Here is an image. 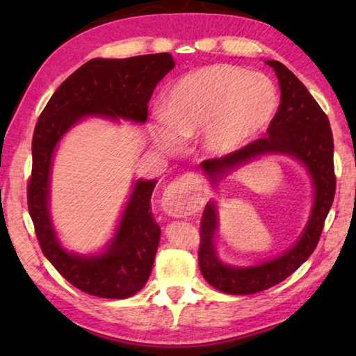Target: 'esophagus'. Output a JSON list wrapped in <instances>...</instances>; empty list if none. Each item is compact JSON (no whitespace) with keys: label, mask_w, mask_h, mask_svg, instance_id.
<instances>
[{"label":"esophagus","mask_w":356,"mask_h":356,"mask_svg":"<svg viewBox=\"0 0 356 356\" xmlns=\"http://www.w3.org/2000/svg\"><path fill=\"white\" fill-rule=\"evenodd\" d=\"M200 190L201 179L197 174H185L176 182L166 186L163 193L161 206L163 210L171 216H188L195 213L200 207Z\"/></svg>","instance_id":"34e87169"}]
</instances>
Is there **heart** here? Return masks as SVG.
<instances>
[{
	"label": "heart",
	"instance_id": "obj_1",
	"mask_svg": "<svg viewBox=\"0 0 356 356\" xmlns=\"http://www.w3.org/2000/svg\"><path fill=\"white\" fill-rule=\"evenodd\" d=\"M278 108L275 84L262 74L218 64L186 75L171 88L159 141L168 149L204 130V147L231 154L257 136Z\"/></svg>",
	"mask_w": 356,
	"mask_h": 356
}]
</instances>
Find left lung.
Returning <instances> with one entry per match:
<instances>
[{
    "label": "left lung",
    "instance_id": "left-lung-1",
    "mask_svg": "<svg viewBox=\"0 0 356 356\" xmlns=\"http://www.w3.org/2000/svg\"><path fill=\"white\" fill-rule=\"evenodd\" d=\"M265 63L273 67L281 88V104L268 125L267 136L259 138L221 159L202 161L201 168L215 180L216 176H221L227 170L262 154L281 152L292 155L308 166L316 186V202L308 227L292 250L273 261L248 268L227 267L216 259L213 248L216 210L213 202L207 204L200 227V270L210 286L231 295L261 292L291 276L316 250L336 191L333 134L327 114L305 84L284 64L278 61Z\"/></svg>",
    "mask_w": 356,
    "mask_h": 356
}]
</instances>
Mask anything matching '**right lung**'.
<instances>
[{
	"mask_svg": "<svg viewBox=\"0 0 356 356\" xmlns=\"http://www.w3.org/2000/svg\"><path fill=\"white\" fill-rule=\"evenodd\" d=\"M174 69L170 53L125 59L95 58L76 69L40 113L33 136L28 210L40 250L72 286L100 298H129L147 282L160 240L150 196L155 180H138L116 236L102 256L81 257L61 248L48 216L53 150L76 120L88 114L146 122L156 83Z\"/></svg>",
	"mask_w": 356,
	"mask_h": 356,
	"instance_id": "right-lung-1",
	"label": "right lung"
}]
</instances>
